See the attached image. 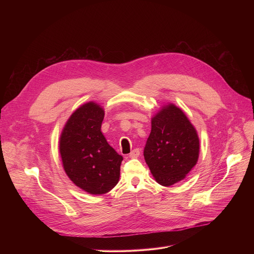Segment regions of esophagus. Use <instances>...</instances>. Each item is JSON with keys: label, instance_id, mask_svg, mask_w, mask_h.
<instances>
[{"label": "esophagus", "instance_id": "34e87169", "mask_svg": "<svg viewBox=\"0 0 254 254\" xmlns=\"http://www.w3.org/2000/svg\"><path fill=\"white\" fill-rule=\"evenodd\" d=\"M139 154H140V151H139V149L138 148H135V149H133L130 153H129V158H131V159H134V158H137L138 156H139Z\"/></svg>", "mask_w": 254, "mask_h": 254}]
</instances>
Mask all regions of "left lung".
Here are the masks:
<instances>
[{
  "label": "left lung",
  "mask_w": 254,
  "mask_h": 254,
  "mask_svg": "<svg viewBox=\"0 0 254 254\" xmlns=\"http://www.w3.org/2000/svg\"><path fill=\"white\" fill-rule=\"evenodd\" d=\"M143 157L157 182L167 187L183 180L196 165L199 137L179 107L169 104L152 119Z\"/></svg>",
  "instance_id": "8db88e82"
}]
</instances>
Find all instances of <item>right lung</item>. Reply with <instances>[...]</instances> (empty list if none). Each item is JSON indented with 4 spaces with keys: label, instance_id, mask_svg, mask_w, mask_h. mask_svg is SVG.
Wrapping results in <instances>:
<instances>
[{
    "label": "right lung",
    "instance_id": "obj_1",
    "mask_svg": "<svg viewBox=\"0 0 254 254\" xmlns=\"http://www.w3.org/2000/svg\"><path fill=\"white\" fill-rule=\"evenodd\" d=\"M103 118L98 104L85 103L72 114L60 136L65 173L77 187L93 195L110 192L118 184L123 161L100 130Z\"/></svg>",
    "mask_w": 254,
    "mask_h": 254
}]
</instances>
